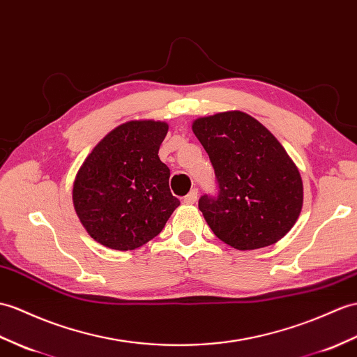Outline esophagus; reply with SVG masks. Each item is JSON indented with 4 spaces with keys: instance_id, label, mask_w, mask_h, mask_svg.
Masks as SVG:
<instances>
[{
    "instance_id": "obj_1",
    "label": "esophagus",
    "mask_w": 357,
    "mask_h": 357,
    "mask_svg": "<svg viewBox=\"0 0 357 357\" xmlns=\"http://www.w3.org/2000/svg\"><path fill=\"white\" fill-rule=\"evenodd\" d=\"M197 201V190L193 188L192 192H190L185 197H184V202L185 204H195Z\"/></svg>"
}]
</instances>
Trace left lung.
Here are the masks:
<instances>
[{"label": "left lung", "mask_w": 357, "mask_h": 357, "mask_svg": "<svg viewBox=\"0 0 357 357\" xmlns=\"http://www.w3.org/2000/svg\"><path fill=\"white\" fill-rule=\"evenodd\" d=\"M193 132L216 176L218 193L199 199L213 233L240 251L283 238L301 213L303 181L278 139L240 111L197 119Z\"/></svg>", "instance_id": "obj_1"}]
</instances>
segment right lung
I'll list each match as a JSON object with an SVG mask.
<instances>
[{"instance_id": "add662e5", "label": "right lung", "mask_w": 357, "mask_h": 357, "mask_svg": "<svg viewBox=\"0 0 357 357\" xmlns=\"http://www.w3.org/2000/svg\"><path fill=\"white\" fill-rule=\"evenodd\" d=\"M169 126L128 121L109 132L82 165L73 202L88 234L117 251H130L158 236L179 199L170 170L158 156Z\"/></svg>"}]
</instances>
